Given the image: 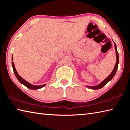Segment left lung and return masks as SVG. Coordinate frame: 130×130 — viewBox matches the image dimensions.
Segmentation results:
<instances>
[{
  "label": "left lung",
  "instance_id": "obj_1",
  "mask_svg": "<svg viewBox=\"0 0 130 130\" xmlns=\"http://www.w3.org/2000/svg\"><path fill=\"white\" fill-rule=\"evenodd\" d=\"M114 45H115V49L116 51V63L115 65V67H114V69H113L112 72H111V73L109 74V75L105 79V80H103L102 83H100L99 84L95 85V86H88V85H87V87L88 88L91 89H99L103 88L104 86H105L109 82V81H111L112 80V78L113 77V76H115V74L116 73V71H117L118 69V64H119V54L117 51V48H116V43L114 42Z\"/></svg>",
  "mask_w": 130,
  "mask_h": 130
}]
</instances>
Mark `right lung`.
<instances>
[{
    "mask_svg": "<svg viewBox=\"0 0 130 130\" xmlns=\"http://www.w3.org/2000/svg\"><path fill=\"white\" fill-rule=\"evenodd\" d=\"M12 61H13V56H12ZM12 67L13 68V70H14V73L18 80V81L21 84H23L25 86L28 88H29L30 89H38L41 88H43V87H45V85H46V84H43V85H34L28 83V81H27L25 80H24V79L21 76L19 75V74L18 73L16 69H15L14 63L13 62H12Z\"/></svg>",
    "mask_w": 130,
    "mask_h": 130,
    "instance_id": "add662e5",
    "label": "right lung"
}]
</instances>
